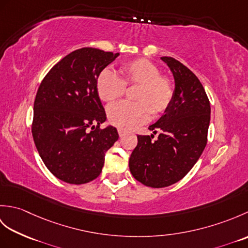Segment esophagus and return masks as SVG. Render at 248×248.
Listing matches in <instances>:
<instances>
[{"label":"esophagus","instance_id":"obj_1","mask_svg":"<svg viewBox=\"0 0 248 248\" xmlns=\"http://www.w3.org/2000/svg\"><path fill=\"white\" fill-rule=\"evenodd\" d=\"M118 134H119V136H120V138H123V136L125 134V132H124V130H121V129H119L118 130Z\"/></svg>","mask_w":248,"mask_h":248}]
</instances>
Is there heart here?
Wrapping results in <instances>:
<instances>
[{
    "label": "heart",
    "mask_w": 248,
    "mask_h": 248,
    "mask_svg": "<svg viewBox=\"0 0 248 248\" xmlns=\"http://www.w3.org/2000/svg\"><path fill=\"white\" fill-rule=\"evenodd\" d=\"M120 78L109 69H104L97 78L99 98L107 103L119 100L125 86L135 87V102L115 104L108 110L109 123L121 130H131L150 118L164 114L172 101L173 85L170 78L160 73L155 62L147 59L129 61L120 67Z\"/></svg>",
    "instance_id": "b5f03b06"
}]
</instances>
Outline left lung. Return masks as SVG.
I'll use <instances>...</instances> for the list:
<instances>
[{"mask_svg": "<svg viewBox=\"0 0 248 248\" xmlns=\"http://www.w3.org/2000/svg\"><path fill=\"white\" fill-rule=\"evenodd\" d=\"M161 60L170 68L173 80L172 101L164 115L149 130L156 134L138 135V146L129 160L136 180L150 187H165L180 181L202 155L207 145L211 108L198 78L172 57Z\"/></svg>", "mask_w": 248, "mask_h": 248, "instance_id": "8db88e82", "label": "left lung"}]
</instances>
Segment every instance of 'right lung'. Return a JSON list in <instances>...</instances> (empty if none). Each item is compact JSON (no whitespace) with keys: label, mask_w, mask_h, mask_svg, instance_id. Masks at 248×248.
I'll list each match as a JSON object with an SVG mask.
<instances>
[{"label":"right lung","mask_w":248,"mask_h":248,"mask_svg":"<svg viewBox=\"0 0 248 248\" xmlns=\"http://www.w3.org/2000/svg\"><path fill=\"white\" fill-rule=\"evenodd\" d=\"M119 53L82 48L48 72L37 91L31 133L46 168L70 184L93 181L119 135L107 120L96 81Z\"/></svg>","instance_id":"1"}]
</instances>
